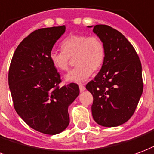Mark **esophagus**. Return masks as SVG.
I'll return each mask as SVG.
<instances>
[{"mask_svg": "<svg viewBox=\"0 0 154 154\" xmlns=\"http://www.w3.org/2000/svg\"><path fill=\"white\" fill-rule=\"evenodd\" d=\"M79 89H80V91L82 92L86 90V87L83 86V85H79Z\"/></svg>", "mask_w": 154, "mask_h": 154, "instance_id": "obj_1", "label": "esophagus"}]
</instances>
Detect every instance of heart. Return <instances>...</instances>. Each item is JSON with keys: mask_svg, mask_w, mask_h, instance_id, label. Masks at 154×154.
Here are the masks:
<instances>
[{"mask_svg": "<svg viewBox=\"0 0 154 154\" xmlns=\"http://www.w3.org/2000/svg\"><path fill=\"white\" fill-rule=\"evenodd\" d=\"M60 46L62 51L52 50L49 58L53 67L60 72L67 71L70 59H75L76 67L65 76V80L69 82H85L92 72L100 70L105 61V45L98 36L72 34L66 37Z\"/></svg>", "mask_w": 154, "mask_h": 154, "instance_id": "b5f03b06", "label": "heart"}]
</instances>
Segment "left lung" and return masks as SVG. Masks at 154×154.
Segmentation results:
<instances>
[{
  "label": "left lung",
  "mask_w": 154,
  "mask_h": 154,
  "mask_svg": "<svg viewBox=\"0 0 154 154\" xmlns=\"http://www.w3.org/2000/svg\"><path fill=\"white\" fill-rule=\"evenodd\" d=\"M93 32L105 45L106 58L100 72L86 86L94 99L92 116L100 126H120L134 114L143 92L141 62L120 32L103 24L95 25Z\"/></svg>",
  "instance_id": "8db88e82"
}]
</instances>
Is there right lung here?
<instances>
[{"mask_svg":"<svg viewBox=\"0 0 154 154\" xmlns=\"http://www.w3.org/2000/svg\"><path fill=\"white\" fill-rule=\"evenodd\" d=\"M65 32V26L40 28L18 45L10 63L8 81L14 109L31 128L56 135L69 124L68 106L79 94L76 83L60 87V73L49 54Z\"/></svg>","mask_w":154,"mask_h":154,"instance_id":"add662e5","label":"right lung"}]
</instances>
